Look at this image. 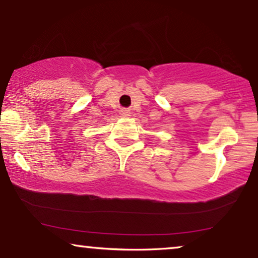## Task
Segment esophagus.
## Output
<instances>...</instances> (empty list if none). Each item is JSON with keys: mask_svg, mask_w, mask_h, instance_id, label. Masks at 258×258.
Wrapping results in <instances>:
<instances>
[{"mask_svg": "<svg viewBox=\"0 0 258 258\" xmlns=\"http://www.w3.org/2000/svg\"><path fill=\"white\" fill-rule=\"evenodd\" d=\"M120 115L123 116V118H126V116L130 115V112L127 111V109H121V111H120Z\"/></svg>", "mask_w": 258, "mask_h": 258, "instance_id": "34e87169", "label": "esophagus"}]
</instances>
